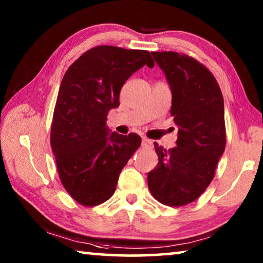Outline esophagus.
Wrapping results in <instances>:
<instances>
[{"label": "esophagus", "mask_w": 263, "mask_h": 263, "mask_svg": "<svg viewBox=\"0 0 263 263\" xmlns=\"http://www.w3.org/2000/svg\"><path fill=\"white\" fill-rule=\"evenodd\" d=\"M141 145H142V147H151V145H152V141L147 139V138H142Z\"/></svg>", "instance_id": "34e87169"}]
</instances>
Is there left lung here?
<instances>
[{
    "mask_svg": "<svg viewBox=\"0 0 263 263\" xmlns=\"http://www.w3.org/2000/svg\"><path fill=\"white\" fill-rule=\"evenodd\" d=\"M152 55L171 86L179 135L168 151L154 142L159 162L147 175L148 189L161 204L183 206L205 191L225 151L224 99L213 74L193 57L172 51Z\"/></svg>",
    "mask_w": 263,
    "mask_h": 263,
    "instance_id": "left-lung-1",
    "label": "left lung"
}]
</instances>
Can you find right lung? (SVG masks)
Returning <instances> with one entry per match:
<instances>
[{
    "label": "right lung",
    "mask_w": 263,
    "mask_h": 263,
    "mask_svg": "<svg viewBox=\"0 0 263 263\" xmlns=\"http://www.w3.org/2000/svg\"><path fill=\"white\" fill-rule=\"evenodd\" d=\"M154 61L148 51L102 45L84 52L62 78L51 124V147L70 197L95 206L114 195L118 177L141 138L109 133V111L131 75Z\"/></svg>",
    "instance_id": "right-lung-1"
}]
</instances>
